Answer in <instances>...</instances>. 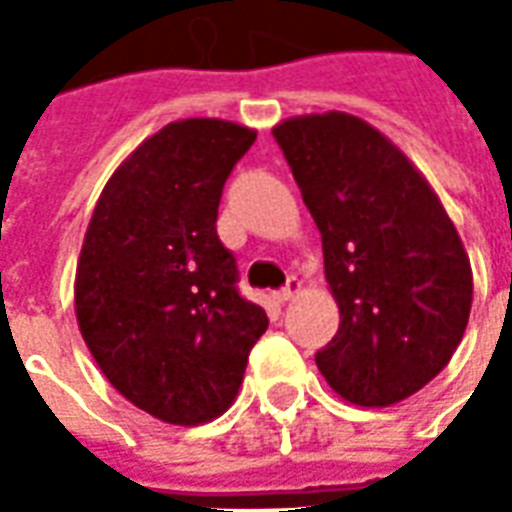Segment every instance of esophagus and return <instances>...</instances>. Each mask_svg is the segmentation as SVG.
<instances>
[{"label": "esophagus", "mask_w": 512, "mask_h": 512, "mask_svg": "<svg viewBox=\"0 0 512 512\" xmlns=\"http://www.w3.org/2000/svg\"><path fill=\"white\" fill-rule=\"evenodd\" d=\"M299 293H301V282L296 277H293V279H288V285H285V288L274 293V299H277L279 304H285V301L296 299Z\"/></svg>", "instance_id": "obj_1"}]
</instances>
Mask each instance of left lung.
Returning <instances> with one entry per match:
<instances>
[{
  "label": "left lung",
  "mask_w": 512,
  "mask_h": 512,
  "mask_svg": "<svg viewBox=\"0 0 512 512\" xmlns=\"http://www.w3.org/2000/svg\"><path fill=\"white\" fill-rule=\"evenodd\" d=\"M274 136L321 230L340 307L318 370L354 406H395L463 340L474 282L461 235L414 161L362 117H288Z\"/></svg>",
  "instance_id": "8db88e82"
}]
</instances>
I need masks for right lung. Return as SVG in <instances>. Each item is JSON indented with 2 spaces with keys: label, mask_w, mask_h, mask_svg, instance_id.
Instances as JSON below:
<instances>
[{
  "label": "right lung",
  "mask_w": 512,
  "mask_h": 512,
  "mask_svg": "<svg viewBox=\"0 0 512 512\" xmlns=\"http://www.w3.org/2000/svg\"><path fill=\"white\" fill-rule=\"evenodd\" d=\"M255 136L219 117L167 123L120 161L84 233L79 332L109 384L169 425L222 417L268 329L216 235L224 180Z\"/></svg>",
  "instance_id": "1"
}]
</instances>
